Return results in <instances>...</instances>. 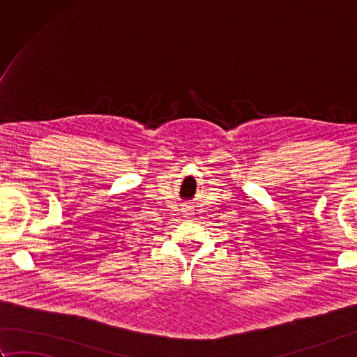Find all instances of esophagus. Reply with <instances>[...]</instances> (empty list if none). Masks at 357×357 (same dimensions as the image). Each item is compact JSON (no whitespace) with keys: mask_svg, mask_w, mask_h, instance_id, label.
I'll return each mask as SVG.
<instances>
[{"mask_svg":"<svg viewBox=\"0 0 357 357\" xmlns=\"http://www.w3.org/2000/svg\"><path fill=\"white\" fill-rule=\"evenodd\" d=\"M190 215H192V211L190 210H185V216L190 218Z\"/></svg>","mask_w":357,"mask_h":357,"instance_id":"esophagus-1","label":"esophagus"}]
</instances>
